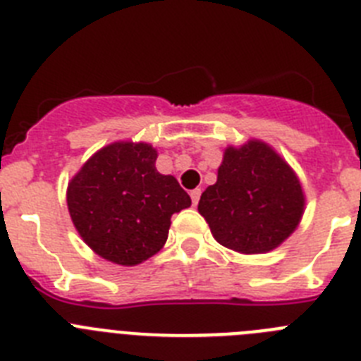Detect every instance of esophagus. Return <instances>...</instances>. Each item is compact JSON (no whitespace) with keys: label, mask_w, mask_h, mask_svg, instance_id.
Wrapping results in <instances>:
<instances>
[{"label":"esophagus","mask_w":361,"mask_h":361,"mask_svg":"<svg viewBox=\"0 0 361 361\" xmlns=\"http://www.w3.org/2000/svg\"><path fill=\"white\" fill-rule=\"evenodd\" d=\"M200 188H195V190H191L190 191V197H191V202H193V206H197L199 204V199H200Z\"/></svg>","instance_id":"esophagus-1"}]
</instances>
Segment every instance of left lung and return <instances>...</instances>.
<instances>
[{"label": "left lung", "instance_id": "8db88e82", "mask_svg": "<svg viewBox=\"0 0 361 361\" xmlns=\"http://www.w3.org/2000/svg\"><path fill=\"white\" fill-rule=\"evenodd\" d=\"M305 199L298 177L260 141L229 146L216 183L206 188L199 213L219 244L238 253H267L298 226Z\"/></svg>", "mask_w": 361, "mask_h": 361}]
</instances>
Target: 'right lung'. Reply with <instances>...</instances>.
I'll return each instance as SVG.
<instances>
[{"label":"right lung","mask_w":361,"mask_h":361,"mask_svg":"<svg viewBox=\"0 0 361 361\" xmlns=\"http://www.w3.org/2000/svg\"><path fill=\"white\" fill-rule=\"evenodd\" d=\"M146 142H114L94 153L68 183L66 202L82 240L99 257L137 266L164 245L173 213L191 199L155 168Z\"/></svg>","instance_id":"obj_1"}]
</instances>
